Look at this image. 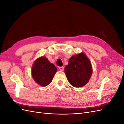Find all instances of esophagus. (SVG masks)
Returning a JSON list of instances; mask_svg holds the SVG:
<instances>
[{"label":"esophagus","instance_id":"1","mask_svg":"<svg viewBox=\"0 0 124 124\" xmlns=\"http://www.w3.org/2000/svg\"><path fill=\"white\" fill-rule=\"evenodd\" d=\"M59 69L61 71H63V70H64V67H59Z\"/></svg>","mask_w":124,"mask_h":124}]
</instances>
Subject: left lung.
<instances>
[{
	"label": "left lung",
	"instance_id": "obj_1",
	"mask_svg": "<svg viewBox=\"0 0 124 124\" xmlns=\"http://www.w3.org/2000/svg\"><path fill=\"white\" fill-rule=\"evenodd\" d=\"M92 72L91 62L83 53L72 56L65 68L69 82L75 87H82L87 84Z\"/></svg>",
	"mask_w": 124,
	"mask_h": 124
}]
</instances>
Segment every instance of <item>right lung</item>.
Masks as SVG:
<instances>
[{"label":"right lung","instance_id":"add662e5","mask_svg":"<svg viewBox=\"0 0 124 124\" xmlns=\"http://www.w3.org/2000/svg\"><path fill=\"white\" fill-rule=\"evenodd\" d=\"M56 71L57 68L54 65L43 56L35 62L31 74L37 83L42 86H46L51 83Z\"/></svg>","mask_w":124,"mask_h":124}]
</instances>
